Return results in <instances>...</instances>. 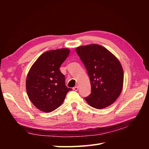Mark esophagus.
<instances>
[{
  "label": "esophagus",
  "mask_w": 149,
  "mask_h": 149,
  "mask_svg": "<svg viewBox=\"0 0 149 149\" xmlns=\"http://www.w3.org/2000/svg\"><path fill=\"white\" fill-rule=\"evenodd\" d=\"M73 90H75V91H78V90H79V86H76L74 87V88H73Z\"/></svg>",
  "instance_id": "esophagus-1"
}]
</instances>
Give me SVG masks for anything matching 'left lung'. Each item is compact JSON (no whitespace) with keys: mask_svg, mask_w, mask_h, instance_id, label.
Masks as SVG:
<instances>
[{"mask_svg":"<svg viewBox=\"0 0 149 149\" xmlns=\"http://www.w3.org/2000/svg\"><path fill=\"white\" fill-rule=\"evenodd\" d=\"M75 50L90 79L91 92L85 100L96 109L111 105L123 89V71L120 61L109 50L97 44L79 46Z\"/></svg>","mask_w":149,"mask_h":149,"instance_id":"obj_1","label":"left lung"}]
</instances>
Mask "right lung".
Returning a JSON list of instances; mask_svg holds the SVG:
<instances>
[{"instance_id": "add662e5", "label": "right lung", "mask_w": 149, "mask_h": 149, "mask_svg": "<svg viewBox=\"0 0 149 149\" xmlns=\"http://www.w3.org/2000/svg\"><path fill=\"white\" fill-rule=\"evenodd\" d=\"M70 53L68 49L52 50L42 54L33 63L26 78L28 97L39 110L50 113L61 105L71 88L65 85L60 66Z\"/></svg>"}]
</instances>
